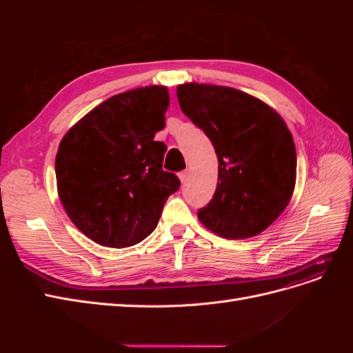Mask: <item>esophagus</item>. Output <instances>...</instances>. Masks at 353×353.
Wrapping results in <instances>:
<instances>
[{"instance_id": "34e87169", "label": "esophagus", "mask_w": 353, "mask_h": 353, "mask_svg": "<svg viewBox=\"0 0 353 353\" xmlns=\"http://www.w3.org/2000/svg\"><path fill=\"white\" fill-rule=\"evenodd\" d=\"M188 175H190V172H188V170H183V172H179V179H181V183H185V181L188 179Z\"/></svg>"}]
</instances>
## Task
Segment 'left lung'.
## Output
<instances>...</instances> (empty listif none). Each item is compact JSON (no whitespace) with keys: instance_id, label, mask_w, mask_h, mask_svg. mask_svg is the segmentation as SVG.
I'll use <instances>...</instances> for the list:
<instances>
[{"instance_id":"1","label":"left lung","mask_w":353,"mask_h":353,"mask_svg":"<svg viewBox=\"0 0 353 353\" xmlns=\"http://www.w3.org/2000/svg\"><path fill=\"white\" fill-rule=\"evenodd\" d=\"M179 108L209 137L218 156V185L199 221L216 236H258L287 208L296 185V147L279 112L240 90L178 85Z\"/></svg>"}]
</instances>
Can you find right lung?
Here are the masks:
<instances>
[{"label": "right lung", "mask_w": 353, "mask_h": 353, "mask_svg": "<svg viewBox=\"0 0 353 353\" xmlns=\"http://www.w3.org/2000/svg\"><path fill=\"white\" fill-rule=\"evenodd\" d=\"M169 92L148 85L116 94L61 138L57 191L68 216L85 236L113 249L130 248L154 231L168 197L179 187L166 172L165 126Z\"/></svg>", "instance_id": "add662e5"}]
</instances>
